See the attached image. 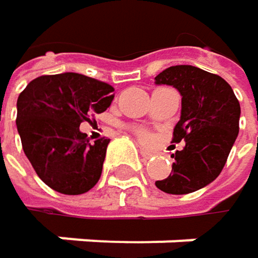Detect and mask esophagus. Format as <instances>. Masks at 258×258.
I'll use <instances>...</instances> for the list:
<instances>
[{
    "label": "esophagus",
    "instance_id": "esophagus-1",
    "mask_svg": "<svg viewBox=\"0 0 258 258\" xmlns=\"http://www.w3.org/2000/svg\"><path fill=\"white\" fill-rule=\"evenodd\" d=\"M140 155L143 157V160H149L154 154H151V152H148V151H145V149H140Z\"/></svg>",
    "mask_w": 258,
    "mask_h": 258
}]
</instances>
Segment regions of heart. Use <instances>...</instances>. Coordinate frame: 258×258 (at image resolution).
<instances>
[{
  "label": "heart",
  "instance_id": "b5f03b06",
  "mask_svg": "<svg viewBox=\"0 0 258 258\" xmlns=\"http://www.w3.org/2000/svg\"><path fill=\"white\" fill-rule=\"evenodd\" d=\"M136 133H137V137H139V140H140L142 143H149V142H151V136H149L148 131H145V130H137Z\"/></svg>",
  "mask_w": 258,
  "mask_h": 258
}]
</instances>
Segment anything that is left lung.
Here are the masks:
<instances>
[{
    "label": "left lung",
    "instance_id": "8db88e82",
    "mask_svg": "<svg viewBox=\"0 0 258 258\" xmlns=\"http://www.w3.org/2000/svg\"><path fill=\"white\" fill-rule=\"evenodd\" d=\"M182 95L173 142H185L172 158V173L155 185L167 194L194 192L221 173L239 133L240 106L232 86L218 75L192 66H173L155 78Z\"/></svg>",
    "mask_w": 258,
    "mask_h": 258
}]
</instances>
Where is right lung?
<instances>
[{
  "instance_id": "obj_1",
  "label": "right lung",
  "mask_w": 258,
  "mask_h": 258,
  "mask_svg": "<svg viewBox=\"0 0 258 258\" xmlns=\"http://www.w3.org/2000/svg\"><path fill=\"white\" fill-rule=\"evenodd\" d=\"M113 91L106 82L62 73L34 79L19 94L16 125L24 152L52 189L78 196L98 182L110 139L89 142L79 127L110 106Z\"/></svg>"
}]
</instances>
